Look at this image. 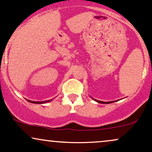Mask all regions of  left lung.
<instances>
[{"label": "left lung", "instance_id": "1", "mask_svg": "<svg viewBox=\"0 0 152 152\" xmlns=\"http://www.w3.org/2000/svg\"><path fill=\"white\" fill-rule=\"evenodd\" d=\"M96 102H97L99 103H102V104H110V103H112V102H102V101H99V100H96V99H94Z\"/></svg>", "mask_w": 152, "mask_h": 152}]
</instances>
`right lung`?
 <instances>
[{
    "instance_id": "obj_1",
    "label": "right lung",
    "mask_w": 152,
    "mask_h": 152,
    "mask_svg": "<svg viewBox=\"0 0 152 152\" xmlns=\"http://www.w3.org/2000/svg\"><path fill=\"white\" fill-rule=\"evenodd\" d=\"M49 101H50V100H49ZM49 101H46V102H33V101L28 100V102H31V103H35V104H42V103L47 102H49Z\"/></svg>"
}]
</instances>
